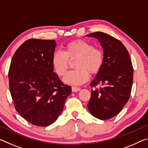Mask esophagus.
<instances>
[{"label":"esophagus","instance_id":"34e87169","mask_svg":"<svg viewBox=\"0 0 148 148\" xmlns=\"http://www.w3.org/2000/svg\"><path fill=\"white\" fill-rule=\"evenodd\" d=\"M81 90V89L79 87H72V92H77Z\"/></svg>","mask_w":148,"mask_h":148}]
</instances>
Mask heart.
<instances>
[{
	"instance_id": "1",
	"label": "heart",
	"mask_w": 148,
	"mask_h": 148,
	"mask_svg": "<svg viewBox=\"0 0 148 148\" xmlns=\"http://www.w3.org/2000/svg\"><path fill=\"white\" fill-rule=\"evenodd\" d=\"M77 57L75 67L64 77L65 83L71 86H79L89 79V73L95 74L100 71L104 63V53L98 47L84 40H76L64 46V51L57 50L52 55L51 62L57 74L64 76L66 73L70 60Z\"/></svg>"
}]
</instances>
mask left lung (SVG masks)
I'll return each instance as SVG.
<instances>
[{
	"label": "left lung",
	"instance_id": "8db88e82",
	"mask_svg": "<svg viewBox=\"0 0 148 148\" xmlns=\"http://www.w3.org/2000/svg\"><path fill=\"white\" fill-rule=\"evenodd\" d=\"M86 36L98 40L104 53L103 65L90 84L102 87L91 90L87 107L94 117L109 119L121 111L130 98L133 81L131 59L125 46L114 37L102 32Z\"/></svg>",
	"mask_w": 148,
	"mask_h": 148
}]
</instances>
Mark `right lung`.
<instances>
[{
	"label": "right lung",
	"instance_id": "add662e5",
	"mask_svg": "<svg viewBox=\"0 0 148 148\" xmlns=\"http://www.w3.org/2000/svg\"><path fill=\"white\" fill-rule=\"evenodd\" d=\"M53 40L29 39L15 52L8 72L10 91L18 114L31 124L47 127L63 110L71 87L53 72Z\"/></svg>",
	"mask_w": 148,
	"mask_h": 148
}]
</instances>
